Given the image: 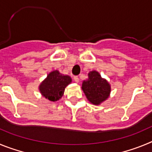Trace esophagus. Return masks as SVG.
I'll use <instances>...</instances> for the list:
<instances>
[{"mask_svg": "<svg viewBox=\"0 0 152 152\" xmlns=\"http://www.w3.org/2000/svg\"><path fill=\"white\" fill-rule=\"evenodd\" d=\"M73 79H74V80H75V81L76 83H78L79 82V77H77V76H74Z\"/></svg>", "mask_w": 152, "mask_h": 152, "instance_id": "1", "label": "esophagus"}]
</instances>
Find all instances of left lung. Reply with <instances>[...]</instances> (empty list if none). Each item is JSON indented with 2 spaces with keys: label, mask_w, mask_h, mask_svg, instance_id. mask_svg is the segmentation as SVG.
Wrapping results in <instances>:
<instances>
[{
  "label": "left lung",
  "mask_w": 152,
  "mask_h": 152,
  "mask_svg": "<svg viewBox=\"0 0 152 152\" xmlns=\"http://www.w3.org/2000/svg\"><path fill=\"white\" fill-rule=\"evenodd\" d=\"M82 90L91 103L98 105L109 97L110 85L97 72L93 71L88 74V80L83 81Z\"/></svg>",
  "instance_id": "1"
}]
</instances>
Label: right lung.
<instances>
[{
    "label": "right lung",
    "instance_id": "add662e5",
    "mask_svg": "<svg viewBox=\"0 0 152 152\" xmlns=\"http://www.w3.org/2000/svg\"><path fill=\"white\" fill-rule=\"evenodd\" d=\"M72 82V78L68 75H62L58 72H52L39 86L42 96L51 101L58 100L64 94V88Z\"/></svg>",
    "mask_w": 152,
    "mask_h": 152
}]
</instances>
